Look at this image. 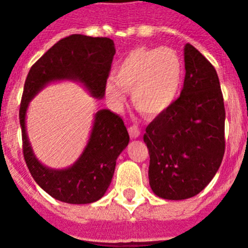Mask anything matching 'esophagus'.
Segmentation results:
<instances>
[{
	"label": "esophagus",
	"instance_id": "esophagus-1",
	"mask_svg": "<svg viewBox=\"0 0 248 248\" xmlns=\"http://www.w3.org/2000/svg\"><path fill=\"white\" fill-rule=\"evenodd\" d=\"M128 133H129V137H131V138H133V139L138 138V137L140 136V131H139L138 127L136 126V124H133V126L129 127Z\"/></svg>",
	"mask_w": 248,
	"mask_h": 248
}]
</instances>
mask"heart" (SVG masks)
<instances>
[{
	"instance_id": "obj_1",
	"label": "heart",
	"mask_w": 248,
	"mask_h": 248,
	"mask_svg": "<svg viewBox=\"0 0 248 248\" xmlns=\"http://www.w3.org/2000/svg\"><path fill=\"white\" fill-rule=\"evenodd\" d=\"M107 85L112 101L121 103L122 92H131L132 103L140 114L155 117L174 103L181 90L184 66L170 47H145L132 50L120 62Z\"/></svg>"
}]
</instances>
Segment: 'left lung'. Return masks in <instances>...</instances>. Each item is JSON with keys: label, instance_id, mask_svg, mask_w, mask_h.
<instances>
[{"label": "left lung", "instance_id": "left-lung-1", "mask_svg": "<svg viewBox=\"0 0 248 248\" xmlns=\"http://www.w3.org/2000/svg\"><path fill=\"white\" fill-rule=\"evenodd\" d=\"M184 87L144 134L149 149L150 186L170 201L194 197L215 176L226 150L224 110L215 67L193 46H185Z\"/></svg>", "mask_w": 248, "mask_h": 248}]
</instances>
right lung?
<instances>
[{
    "label": "right lung",
    "mask_w": 248,
    "mask_h": 248,
    "mask_svg": "<svg viewBox=\"0 0 248 248\" xmlns=\"http://www.w3.org/2000/svg\"><path fill=\"white\" fill-rule=\"evenodd\" d=\"M114 55V42L110 38L71 34L34 62L25 80L19 110L22 154L34 181L60 202L90 204L104 196L117 157L128 145V132L119 115L107 109L99 110L94 116L89 144L76 164L63 170H52L37 161L30 146L25 129L27 106L47 82L62 79L78 80L92 96L102 98Z\"/></svg>",
    "instance_id": "obj_1"
}]
</instances>
